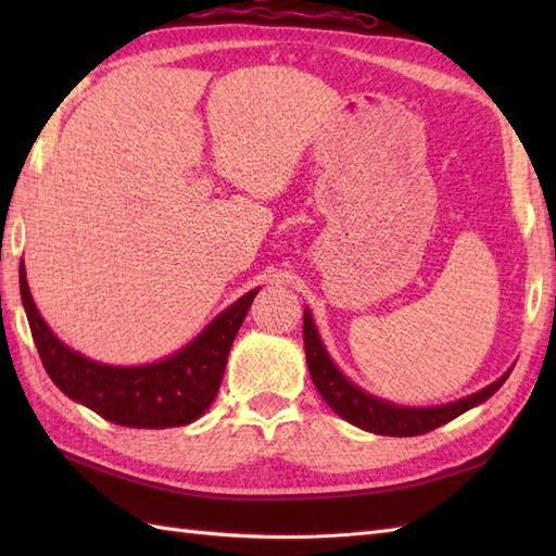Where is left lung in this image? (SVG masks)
Listing matches in <instances>:
<instances>
[{
    "label": "left lung",
    "mask_w": 556,
    "mask_h": 556,
    "mask_svg": "<svg viewBox=\"0 0 556 556\" xmlns=\"http://www.w3.org/2000/svg\"><path fill=\"white\" fill-rule=\"evenodd\" d=\"M303 344H305V358H308V370L313 377V384L317 392L327 401V406L341 418L356 425L361 430H368L375 434H387V437H416L425 434L440 425L454 420L460 413L473 408L482 401H488L497 389L506 382L509 372L502 375L497 382L488 384L480 392L470 394L466 399H458L454 404L444 406H430V408H408V406H396L392 401L370 396L363 392L361 387L346 380L341 370L329 358V353L323 344L320 334H317V327L313 323L311 311H303Z\"/></svg>",
    "instance_id": "obj_1"
}]
</instances>
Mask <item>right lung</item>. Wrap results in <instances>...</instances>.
Returning a JSON list of instances; mask_svg holds the SVG:
<instances>
[{"mask_svg":"<svg viewBox=\"0 0 556 556\" xmlns=\"http://www.w3.org/2000/svg\"><path fill=\"white\" fill-rule=\"evenodd\" d=\"M18 285L33 341L50 380L68 399L96 410L104 420L148 430L179 428L198 420L210 408L219 392L233 337L257 296V289L248 291L169 358L122 368L90 361L59 341L35 308L23 260Z\"/></svg>","mask_w":556,"mask_h":556,"instance_id":"add662e5","label":"right lung"}]
</instances>
